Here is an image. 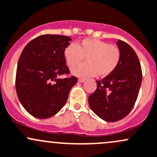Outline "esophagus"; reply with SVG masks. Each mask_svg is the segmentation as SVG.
Wrapping results in <instances>:
<instances>
[{
	"label": "esophagus",
	"instance_id": "esophagus-1",
	"mask_svg": "<svg viewBox=\"0 0 157 157\" xmlns=\"http://www.w3.org/2000/svg\"><path fill=\"white\" fill-rule=\"evenodd\" d=\"M85 79H83V78H80V79H79V80H78V81L79 82H80V83H83V82L84 81H85Z\"/></svg>",
	"mask_w": 157,
	"mask_h": 157
}]
</instances>
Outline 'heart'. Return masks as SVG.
Instances as JSON below:
<instances>
[{
	"instance_id": "b5f03b06",
	"label": "heart",
	"mask_w": 157,
	"mask_h": 157,
	"mask_svg": "<svg viewBox=\"0 0 157 157\" xmlns=\"http://www.w3.org/2000/svg\"><path fill=\"white\" fill-rule=\"evenodd\" d=\"M67 65L73 67L86 58L88 63L73 67L71 73L81 77H107L113 73L120 62L121 52L118 47L96 39H85L77 44H71L64 50Z\"/></svg>"
}]
</instances>
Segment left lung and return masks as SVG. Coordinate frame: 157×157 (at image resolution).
Instances as JSON below:
<instances>
[{"mask_svg": "<svg viewBox=\"0 0 157 157\" xmlns=\"http://www.w3.org/2000/svg\"><path fill=\"white\" fill-rule=\"evenodd\" d=\"M117 45L121 58L116 70L97 82V89L89 96L92 111L107 122L126 117L134 107L142 81L141 64L135 50L123 40Z\"/></svg>", "mask_w": 157, "mask_h": 157, "instance_id": "8db88e82", "label": "left lung"}]
</instances>
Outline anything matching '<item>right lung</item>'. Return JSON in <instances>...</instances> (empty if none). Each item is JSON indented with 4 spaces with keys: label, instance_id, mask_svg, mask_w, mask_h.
I'll return each mask as SVG.
<instances>
[{
    "label": "right lung",
    "instance_id": "add662e5",
    "mask_svg": "<svg viewBox=\"0 0 157 157\" xmlns=\"http://www.w3.org/2000/svg\"><path fill=\"white\" fill-rule=\"evenodd\" d=\"M71 38L44 34L25 46L18 62L16 90L19 101L28 113L39 119L56 115L65 105L77 78L58 77L70 73L64 50Z\"/></svg>",
    "mask_w": 157,
    "mask_h": 157
}]
</instances>
